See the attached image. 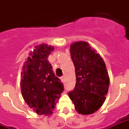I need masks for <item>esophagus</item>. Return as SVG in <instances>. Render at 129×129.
I'll use <instances>...</instances> for the list:
<instances>
[{"mask_svg":"<svg viewBox=\"0 0 129 129\" xmlns=\"http://www.w3.org/2000/svg\"><path fill=\"white\" fill-rule=\"evenodd\" d=\"M61 81L63 83L65 81V77L64 76H63V77H61Z\"/></svg>","mask_w":129,"mask_h":129,"instance_id":"esophagus-1","label":"esophagus"}]
</instances>
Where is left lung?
<instances>
[{"label": "left lung", "instance_id": "left-lung-1", "mask_svg": "<svg viewBox=\"0 0 129 129\" xmlns=\"http://www.w3.org/2000/svg\"><path fill=\"white\" fill-rule=\"evenodd\" d=\"M70 51L77 81L68 95L78 113L90 115L101 108L108 93L110 79L106 64L100 54L86 41L72 43Z\"/></svg>", "mask_w": 129, "mask_h": 129}]
</instances>
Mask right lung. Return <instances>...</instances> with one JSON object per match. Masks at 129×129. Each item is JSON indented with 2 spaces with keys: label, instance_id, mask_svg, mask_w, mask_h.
Segmentation results:
<instances>
[{
  "label": "right lung",
  "instance_id": "1",
  "mask_svg": "<svg viewBox=\"0 0 129 129\" xmlns=\"http://www.w3.org/2000/svg\"><path fill=\"white\" fill-rule=\"evenodd\" d=\"M54 46H35L25 61L21 74V89L25 102L38 115H50L63 91L61 80L48 60Z\"/></svg>",
  "mask_w": 129,
  "mask_h": 129
}]
</instances>
